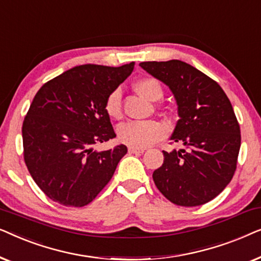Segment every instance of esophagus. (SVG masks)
Instances as JSON below:
<instances>
[{
  "instance_id": "esophagus-1",
  "label": "esophagus",
  "mask_w": 261,
  "mask_h": 261,
  "mask_svg": "<svg viewBox=\"0 0 261 261\" xmlns=\"http://www.w3.org/2000/svg\"><path fill=\"white\" fill-rule=\"evenodd\" d=\"M128 152L135 153V154H137V153H144L145 149L144 148H137V147H129V148H128Z\"/></svg>"
}]
</instances>
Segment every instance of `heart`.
I'll use <instances>...</instances> for the list:
<instances>
[{
	"label": "heart",
	"mask_w": 261,
	"mask_h": 261,
	"mask_svg": "<svg viewBox=\"0 0 261 261\" xmlns=\"http://www.w3.org/2000/svg\"><path fill=\"white\" fill-rule=\"evenodd\" d=\"M135 90L151 101L160 99L164 95L162 84L158 80L152 77L141 78L134 84ZM105 109L112 119H121L122 116V90L120 88L114 89L106 99ZM167 133L166 127L156 121H128L122 123L117 129L119 140L130 147L145 148L148 147Z\"/></svg>",
	"instance_id": "heart-1"
}]
</instances>
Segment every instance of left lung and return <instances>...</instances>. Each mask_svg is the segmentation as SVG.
<instances>
[{"instance_id":"left-lung-1","label":"left lung","mask_w":261,"mask_h":261,"mask_svg":"<svg viewBox=\"0 0 261 261\" xmlns=\"http://www.w3.org/2000/svg\"><path fill=\"white\" fill-rule=\"evenodd\" d=\"M173 92L178 106L171 140L185 148L164 153L153 172L158 190L170 202L196 206L212 201L237 170L240 126L229 98L215 81L180 60L139 64Z\"/></svg>"}]
</instances>
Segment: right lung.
Wrapping results in <instances>:
<instances>
[{"mask_svg": "<svg viewBox=\"0 0 261 261\" xmlns=\"http://www.w3.org/2000/svg\"><path fill=\"white\" fill-rule=\"evenodd\" d=\"M134 64L76 66L48 81L34 96L22 124L23 159L49 199L80 208L112 179L127 147L96 152L92 146L116 137L105 103Z\"/></svg>", "mask_w": 261, "mask_h": 261, "instance_id": "right-lung-1", "label": "right lung"}]
</instances>
